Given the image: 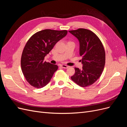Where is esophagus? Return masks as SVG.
<instances>
[{
    "instance_id": "34e87169",
    "label": "esophagus",
    "mask_w": 127,
    "mask_h": 127,
    "mask_svg": "<svg viewBox=\"0 0 127 127\" xmlns=\"http://www.w3.org/2000/svg\"><path fill=\"white\" fill-rule=\"evenodd\" d=\"M61 67H62V68H66V69L68 68V66H66V65H65V64H61Z\"/></svg>"
}]
</instances>
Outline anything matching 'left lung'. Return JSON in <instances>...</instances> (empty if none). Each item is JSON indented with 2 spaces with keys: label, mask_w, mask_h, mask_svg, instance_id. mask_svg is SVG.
I'll return each instance as SVG.
<instances>
[{
  "label": "left lung",
  "mask_w": 127,
  "mask_h": 127,
  "mask_svg": "<svg viewBox=\"0 0 127 127\" xmlns=\"http://www.w3.org/2000/svg\"><path fill=\"white\" fill-rule=\"evenodd\" d=\"M69 32L79 42V55L83 64L82 69L75 68V73L71 79L81 87L90 86L100 77L104 68V48L98 37L89 30L78 29Z\"/></svg>",
  "instance_id": "left-lung-1"
}]
</instances>
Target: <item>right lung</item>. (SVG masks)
<instances>
[{
    "label": "right lung",
    "mask_w": 127,
    "mask_h": 127,
    "mask_svg": "<svg viewBox=\"0 0 127 127\" xmlns=\"http://www.w3.org/2000/svg\"><path fill=\"white\" fill-rule=\"evenodd\" d=\"M67 32V30L46 29L34 34L27 42L21 64L24 77L31 85L41 88L50 81L58 67L44 61V57Z\"/></svg>",
    "instance_id": "add662e5"
}]
</instances>
